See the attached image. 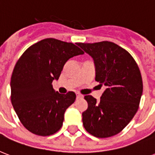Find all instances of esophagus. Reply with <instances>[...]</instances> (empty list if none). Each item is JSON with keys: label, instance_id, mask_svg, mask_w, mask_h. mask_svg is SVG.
<instances>
[{"label": "esophagus", "instance_id": "34e87169", "mask_svg": "<svg viewBox=\"0 0 155 155\" xmlns=\"http://www.w3.org/2000/svg\"><path fill=\"white\" fill-rule=\"evenodd\" d=\"M76 98L77 99H82V98H84V96L81 94H77L76 95Z\"/></svg>", "mask_w": 155, "mask_h": 155}]
</instances>
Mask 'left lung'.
Instances as JSON below:
<instances>
[{"mask_svg":"<svg viewBox=\"0 0 155 155\" xmlns=\"http://www.w3.org/2000/svg\"><path fill=\"white\" fill-rule=\"evenodd\" d=\"M94 61L95 80L106 87L100 101L85 96L84 127L97 137L119 134L137 113L143 91L138 66L131 54L112 42L77 43Z\"/></svg>","mask_w":155,"mask_h":155,"instance_id":"8db88e82","label":"left lung"}]
</instances>
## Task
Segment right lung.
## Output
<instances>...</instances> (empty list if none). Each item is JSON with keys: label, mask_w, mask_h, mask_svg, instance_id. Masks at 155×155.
Returning a JSON list of instances; mask_svg holds the SVG:
<instances>
[{"label": "right lung", "mask_w": 155, "mask_h": 155, "mask_svg": "<svg viewBox=\"0 0 155 155\" xmlns=\"http://www.w3.org/2000/svg\"><path fill=\"white\" fill-rule=\"evenodd\" d=\"M84 51L71 42L46 38L21 56L10 81L11 102L24 127L39 136L60 130L66 109L75 101V92L60 94L52 86L69 58Z\"/></svg>", "instance_id": "right-lung-1"}]
</instances>
